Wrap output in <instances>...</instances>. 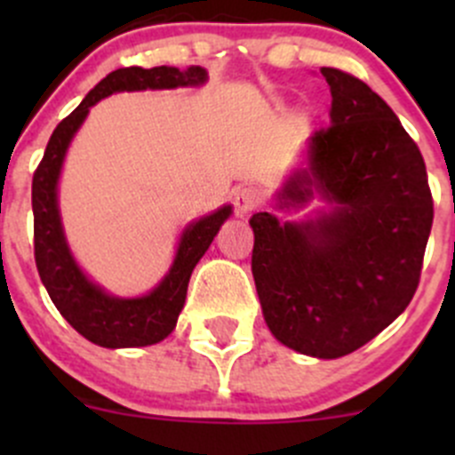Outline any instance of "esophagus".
Here are the masks:
<instances>
[{"mask_svg":"<svg viewBox=\"0 0 455 455\" xmlns=\"http://www.w3.org/2000/svg\"><path fill=\"white\" fill-rule=\"evenodd\" d=\"M261 200H264V194H261L259 187L246 185L235 191V200H233V204H235L237 215H246L251 213V211H255L257 206L261 204Z\"/></svg>","mask_w":455,"mask_h":455,"instance_id":"esophagus-1","label":"esophagus"}]
</instances>
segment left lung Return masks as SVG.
<instances>
[{"mask_svg":"<svg viewBox=\"0 0 455 455\" xmlns=\"http://www.w3.org/2000/svg\"><path fill=\"white\" fill-rule=\"evenodd\" d=\"M330 125L315 132L308 164L277 194L279 209L330 202L304 222L255 213L253 268L261 313L277 341L339 359L371 341L419 288L434 200L419 145L376 92L321 68Z\"/></svg>","mask_w":455,"mask_h":455,"instance_id":"left-lung-1","label":"left lung"}]
</instances>
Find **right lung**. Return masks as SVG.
Instances as JSON below:
<instances>
[{"label":"right lung","instance_id":"add662e5","mask_svg":"<svg viewBox=\"0 0 455 455\" xmlns=\"http://www.w3.org/2000/svg\"><path fill=\"white\" fill-rule=\"evenodd\" d=\"M204 81L206 70L200 66H191L187 70L169 66L145 70V68L134 66L109 72L94 90H90L79 108L59 123L32 176L35 261L39 277L63 319L76 332L84 334L87 341L100 347L154 346L172 334L178 315L185 306L191 273L211 246L213 237L218 235L224 220L231 215V206H222L215 213L200 218L198 222L185 228L172 268L149 295L134 297V299L108 295L103 288L92 283L84 270L76 266L63 235L57 182L61 176L66 151L76 130L84 125L92 105H96L105 96L116 94V92L202 85Z\"/></svg>","mask_w":455,"mask_h":455}]
</instances>
